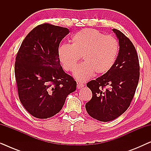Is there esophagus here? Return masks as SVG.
Masks as SVG:
<instances>
[{"instance_id":"34e87169","label":"esophagus","mask_w":151,"mask_h":151,"mask_svg":"<svg viewBox=\"0 0 151 151\" xmlns=\"http://www.w3.org/2000/svg\"><path fill=\"white\" fill-rule=\"evenodd\" d=\"M84 84H82V83H77V88H78V89H80V88H83L84 87Z\"/></svg>"}]
</instances>
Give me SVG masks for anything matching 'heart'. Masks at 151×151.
Segmentation results:
<instances>
[{
  "label": "heart",
  "instance_id": "heart-1",
  "mask_svg": "<svg viewBox=\"0 0 151 151\" xmlns=\"http://www.w3.org/2000/svg\"><path fill=\"white\" fill-rule=\"evenodd\" d=\"M119 52L117 39L93 29H84L71 38V45L63 44L58 51L59 60L63 69L73 71L80 58L84 63L74 71V77L85 82L96 73H106L114 65Z\"/></svg>",
  "mask_w": 151,
  "mask_h": 151
}]
</instances>
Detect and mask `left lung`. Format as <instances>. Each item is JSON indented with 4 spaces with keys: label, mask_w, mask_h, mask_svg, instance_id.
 I'll return each mask as SVG.
<instances>
[{
    "label": "left lung",
    "mask_w": 151,
    "mask_h": 151,
    "mask_svg": "<svg viewBox=\"0 0 151 151\" xmlns=\"http://www.w3.org/2000/svg\"><path fill=\"white\" fill-rule=\"evenodd\" d=\"M119 40V50L110 71L91 80L86 86L92 98L85 105L88 114L101 122H109L129 108L139 78V65L136 49L120 31L113 29Z\"/></svg>",
    "instance_id": "obj_1"
}]
</instances>
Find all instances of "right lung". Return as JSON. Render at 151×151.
I'll list each match as a JSON object with an SVG mask.
<instances>
[{
  "mask_svg": "<svg viewBox=\"0 0 151 151\" xmlns=\"http://www.w3.org/2000/svg\"><path fill=\"white\" fill-rule=\"evenodd\" d=\"M67 28L45 23L31 31L16 57L15 77L19 99L33 116L47 119L60 112L76 82L63 71L58 51Z\"/></svg>",
  "mask_w": 151,
  "mask_h": 151,
  "instance_id": "obj_1",
  "label": "right lung"
}]
</instances>
